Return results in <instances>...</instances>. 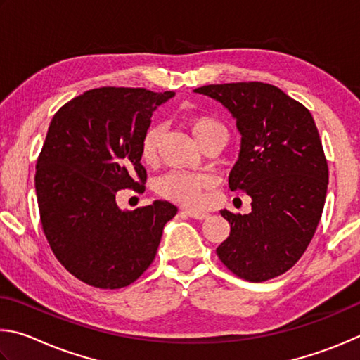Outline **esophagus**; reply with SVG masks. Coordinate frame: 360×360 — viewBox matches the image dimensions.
Here are the masks:
<instances>
[{"label": "esophagus", "mask_w": 360, "mask_h": 360, "mask_svg": "<svg viewBox=\"0 0 360 360\" xmlns=\"http://www.w3.org/2000/svg\"><path fill=\"white\" fill-rule=\"evenodd\" d=\"M185 215H188L190 218H194V219H207L209 218V213L205 212H196V210H184Z\"/></svg>", "instance_id": "1"}]
</instances>
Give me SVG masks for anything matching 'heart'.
I'll return each instance as SVG.
<instances>
[{
    "label": "heart",
    "mask_w": 360,
    "mask_h": 360,
    "mask_svg": "<svg viewBox=\"0 0 360 360\" xmlns=\"http://www.w3.org/2000/svg\"><path fill=\"white\" fill-rule=\"evenodd\" d=\"M190 129L196 141L202 145L215 136H226L224 126L213 117L193 115L188 120ZM164 126L155 123L147 128L141 139V158L143 162H155L160 148ZM212 185V179L204 174L194 172H169L156 181L160 196L185 207H199L204 202V190Z\"/></svg>",
    "instance_id": "1"
}]
</instances>
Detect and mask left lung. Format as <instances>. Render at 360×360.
<instances>
[{
  "label": "left lung",
  "instance_id": "obj_1",
  "mask_svg": "<svg viewBox=\"0 0 360 360\" xmlns=\"http://www.w3.org/2000/svg\"><path fill=\"white\" fill-rule=\"evenodd\" d=\"M234 115L242 134L231 191L253 199L251 213L221 210L231 234L217 255L238 278L261 283L295 266L323 215L329 169L310 110L262 82L205 85L194 90Z\"/></svg>",
  "mask_w": 360,
  "mask_h": 360
}]
</instances>
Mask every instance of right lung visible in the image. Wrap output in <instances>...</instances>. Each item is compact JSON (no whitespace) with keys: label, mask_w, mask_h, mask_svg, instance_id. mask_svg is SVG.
Listing matches in <instances>:
<instances>
[{"label":"right lung","mask_w":360,"mask_h":360,"mask_svg":"<svg viewBox=\"0 0 360 360\" xmlns=\"http://www.w3.org/2000/svg\"><path fill=\"white\" fill-rule=\"evenodd\" d=\"M174 91L103 86L66 103L50 122L36 162L42 231L56 259L86 285L120 289L153 262L162 228L176 215L167 200L118 209L124 190L143 193L141 139Z\"/></svg>","instance_id":"obj_1"}]
</instances>
